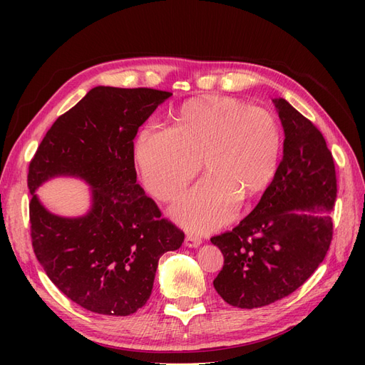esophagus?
Wrapping results in <instances>:
<instances>
[{
  "mask_svg": "<svg viewBox=\"0 0 365 365\" xmlns=\"http://www.w3.org/2000/svg\"><path fill=\"white\" fill-rule=\"evenodd\" d=\"M202 244V240L200 236H195V235H187L185 236V245L189 248H196Z\"/></svg>",
  "mask_w": 365,
  "mask_h": 365,
  "instance_id": "obj_1",
  "label": "esophagus"
}]
</instances>
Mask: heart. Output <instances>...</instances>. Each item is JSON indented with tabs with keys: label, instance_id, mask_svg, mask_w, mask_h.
<instances>
[{
	"label": "heart",
	"instance_id": "obj_1",
	"mask_svg": "<svg viewBox=\"0 0 365 365\" xmlns=\"http://www.w3.org/2000/svg\"><path fill=\"white\" fill-rule=\"evenodd\" d=\"M170 129H143L134 158L149 192L176 200L202 168L205 178L173 208L176 220L195 231L224 224L239 204L274 180L282 129L268 109L231 97H196L170 117Z\"/></svg>",
	"mask_w": 365,
	"mask_h": 365
}]
</instances>
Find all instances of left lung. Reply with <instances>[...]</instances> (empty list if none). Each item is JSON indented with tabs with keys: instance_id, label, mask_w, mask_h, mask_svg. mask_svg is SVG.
<instances>
[{
	"instance_id": "8db88e82",
	"label": "left lung",
	"mask_w": 365,
	"mask_h": 365,
	"mask_svg": "<svg viewBox=\"0 0 365 365\" xmlns=\"http://www.w3.org/2000/svg\"><path fill=\"white\" fill-rule=\"evenodd\" d=\"M284 129L283 160L252 212L212 237L224 254L215 289L236 307L288 297L311 277L334 236L336 201L332 152L319 129L284 98H274Z\"/></svg>"
}]
</instances>
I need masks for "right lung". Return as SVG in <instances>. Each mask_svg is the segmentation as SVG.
<instances>
[{"label":"right lung","mask_w":365,"mask_h":365,"mask_svg":"<svg viewBox=\"0 0 365 365\" xmlns=\"http://www.w3.org/2000/svg\"><path fill=\"white\" fill-rule=\"evenodd\" d=\"M172 93L152 88L96 86L58 117L29 165L31 247L56 288L86 311L126 317L149 300L158 260L178 250L184 233L163 217L137 184L134 138ZM54 174L93 185L83 218L48 214L38 185Z\"/></svg>","instance_id":"add662e5"}]
</instances>
